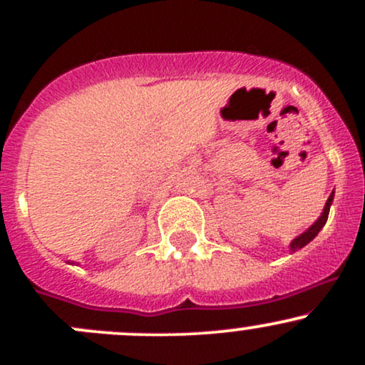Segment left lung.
<instances>
[{"mask_svg":"<svg viewBox=\"0 0 365 365\" xmlns=\"http://www.w3.org/2000/svg\"><path fill=\"white\" fill-rule=\"evenodd\" d=\"M333 197H334V192H331V195L328 197V200H326V206L324 209H322V215L317 217V221L314 223L311 228H307L305 232L302 233V235H299L297 238H293L292 244H290V250L292 252H295V250L302 249V247H305L309 244V242L314 240V238L317 237V233L321 232L322 226L326 225V221H328V215H329V207H331V202H333Z\"/></svg>","mask_w":365,"mask_h":365,"instance_id":"8db88e82","label":"left lung"}]
</instances>
